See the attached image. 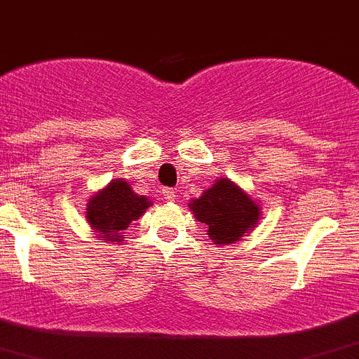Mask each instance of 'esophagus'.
I'll return each instance as SVG.
<instances>
[{
  "label": "esophagus",
  "mask_w": 359,
  "mask_h": 359,
  "mask_svg": "<svg viewBox=\"0 0 359 359\" xmlns=\"http://www.w3.org/2000/svg\"><path fill=\"white\" fill-rule=\"evenodd\" d=\"M165 200H168V201H175V200H177L175 191H173V189H165Z\"/></svg>",
  "instance_id": "34e87169"
}]
</instances>
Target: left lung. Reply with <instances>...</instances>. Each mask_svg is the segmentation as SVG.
Masks as SVG:
<instances>
[{
  "instance_id": "1",
  "label": "left lung",
  "mask_w": 359,
  "mask_h": 359,
  "mask_svg": "<svg viewBox=\"0 0 359 359\" xmlns=\"http://www.w3.org/2000/svg\"><path fill=\"white\" fill-rule=\"evenodd\" d=\"M189 208L219 245L238 242L259 221V205L229 179L215 180L200 198L191 200Z\"/></svg>"
}]
</instances>
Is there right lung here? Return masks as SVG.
I'll list each match as a JSON object with an SVG mask.
<instances>
[{"mask_svg": "<svg viewBox=\"0 0 359 359\" xmlns=\"http://www.w3.org/2000/svg\"><path fill=\"white\" fill-rule=\"evenodd\" d=\"M152 205L147 196H140L124 179H114L109 186L89 198L86 219L98 238L107 242H123L124 231L131 222L144 215Z\"/></svg>", "mask_w": 359, "mask_h": 359, "instance_id": "right-lung-1", "label": "right lung"}]
</instances>
